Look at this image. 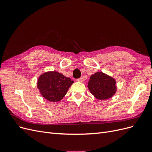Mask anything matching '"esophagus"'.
I'll return each mask as SVG.
<instances>
[{
	"instance_id": "esophagus-1",
	"label": "esophagus",
	"mask_w": 152,
	"mask_h": 152,
	"mask_svg": "<svg viewBox=\"0 0 152 152\" xmlns=\"http://www.w3.org/2000/svg\"><path fill=\"white\" fill-rule=\"evenodd\" d=\"M77 80L78 82H83V80H82V78H79V79H77Z\"/></svg>"
}]
</instances>
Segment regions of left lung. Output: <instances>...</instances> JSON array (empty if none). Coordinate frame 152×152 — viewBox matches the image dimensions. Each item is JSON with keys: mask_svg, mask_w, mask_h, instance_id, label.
Here are the masks:
<instances>
[{"mask_svg": "<svg viewBox=\"0 0 152 152\" xmlns=\"http://www.w3.org/2000/svg\"><path fill=\"white\" fill-rule=\"evenodd\" d=\"M87 87L94 97L99 100L112 98L117 92V81L112 76L102 72L92 75Z\"/></svg>", "mask_w": 152, "mask_h": 152, "instance_id": "obj_1", "label": "left lung"}]
</instances>
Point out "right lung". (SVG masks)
<instances>
[{
	"mask_svg": "<svg viewBox=\"0 0 152 152\" xmlns=\"http://www.w3.org/2000/svg\"><path fill=\"white\" fill-rule=\"evenodd\" d=\"M70 78L56 71L41 74L37 80V88L42 97L51 102H58L65 96L73 83Z\"/></svg>",
	"mask_w": 152,
	"mask_h": 152,
	"instance_id": "obj_1",
	"label": "right lung"
}]
</instances>
